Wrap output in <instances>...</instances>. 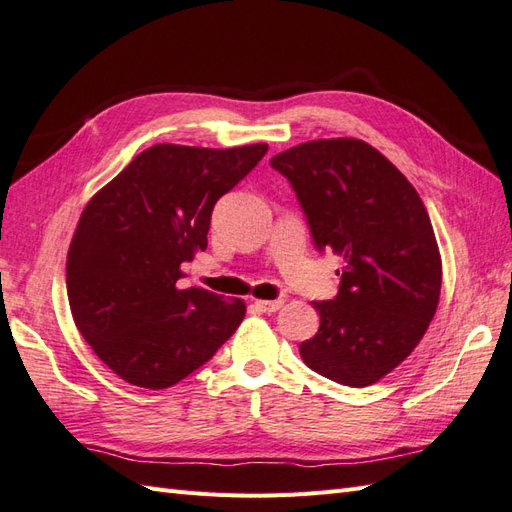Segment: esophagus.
<instances>
[{
    "instance_id": "esophagus-1",
    "label": "esophagus",
    "mask_w": 512,
    "mask_h": 512,
    "mask_svg": "<svg viewBox=\"0 0 512 512\" xmlns=\"http://www.w3.org/2000/svg\"><path fill=\"white\" fill-rule=\"evenodd\" d=\"M255 307L261 313H274V311H279L283 307V298H277V300H255Z\"/></svg>"
}]
</instances>
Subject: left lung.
Masks as SVG:
<instances>
[{"instance_id":"8db88e82","label":"left lung","mask_w":512,"mask_h":512,"mask_svg":"<svg viewBox=\"0 0 512 512\" xmlns=\"http://www.w3.org/2000/svg\"><path fill=\"white\" fill-rule=\"evenodd\" d=\"M270 166L292 183L318 251L344 259L337 296L313 303L320 329L300 357L339 385H374L411 355L439 305L441 255L426 207L357 138L303 142Z\"/></svg>"}]
</instances>
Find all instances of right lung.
<instances>
[{"instance_id":"obj_1","label":"right lung","mask_w":512,"mask_h":512,"mask_svg":"<svg viewBox=\"0 0 512 512\" xmlns=\"http://www.w3.org/2000/svg\"><path fill=\"white\" fill-rule=\"evenodd\" d=\"M153 144L88 201L67 255L77 331L123 381L144 389L179 383L227 342L244 300L190 287L181 264L207 248L212 209L266 155Z\"/></svg>"}]
</instances>
